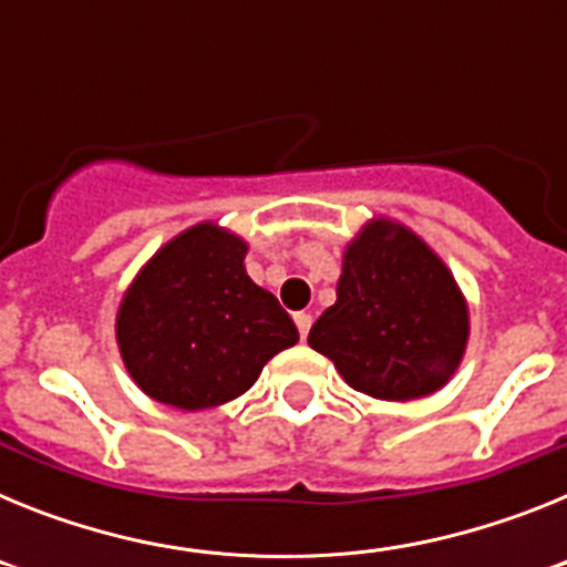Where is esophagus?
I'll return each mask as SVG.
<instances>
[{"mask_svg":"<svg viewBox=\"0 0 567 567\" xmlns=\"http://www.w3.org/2000/svg\"><path fill=\"white\" fill-rule=\"evenodd\" d=\"M295 327H298L300 338H307L309 329H312V315H309V312H295Z\"/></svg>","mask_w":567,"mask_h":567,"instance_id":"1","label":"esophagus"}]
</instances>
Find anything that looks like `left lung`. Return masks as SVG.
<instances>
[{
	"label": "left lung",
	"mask_w": 567,
	"mask_h": 567,
	"mask_svg": "<svg viewBox=\"0 0 567 567\" xmlns=\"http://www.w3.org/2000/svg\"><path fill=\"white\" fill-rule=\"evenodd\" d=\"M465 340L468 307L452 272L412 229L385 218L346 247L338 300L309 332L346 383L378 400L443 389Z\"/></svg>",
	"instance_id": "left-lung-1"
}]
</instances>
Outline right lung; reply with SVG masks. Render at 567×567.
<instances>
[{
	"label": "right lung",
	"instance_id": "right-lung-1",
	"mask_svg": "<svg viewBox=\"0 0 567 567\" xmlns=\"http://www.w3.org/2000/svg\"><path fill=\"white\" fill-rule=\"evenodd\" d=\"M247 244L198 224L150 258L124 295L115 338L144 394L184 412L244 394L298 343L287 309L244 269Z\"/></svg>",
	"mask_w": 567,
	"mask_h": 567
}]
</instances>
